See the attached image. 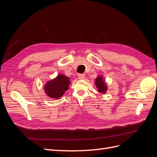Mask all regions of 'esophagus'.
Returning a JSON list of instances; mask_svg holds the SVG:
<instances>
[{"label": "esophagus", "mask_w": 157, "mask_h": 157, "mask_svg": "<svg viewBox=\"0 0 157 157\" xmlns=\"http://www.w3.org/2000/svg\"><path fill=\"white\" fill-rule=\"evenodd\" d=\"M78 78L80 80H83V79L85 78V75H84V74H78Z\"/></svg>", "instance_id": "esophagus-1"}]
</instances>
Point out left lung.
Returning <instances> with one entry per match:
<instances>
[{
  "label": "left lung",
  "instance_id": "8db88e82",
  "mask_svg": "<svg viewBox=\"0 0 157 157\" xmlns=\"http://www.w3.org/2000/svg\"><path fill=\"white\" fill-rule=\"evenodd\" d=\"M95 80H95L94 83H95V85H96V88L98 89L99 92L102 93L103 94H106L108 88L103 76L99 75L95 78Z\"/></svg>",
  "mask_w": 157,
  "mask_h": 157
}]
</instances>
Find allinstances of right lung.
I'll list each match as a JSON object with an SVG mask.
<instances>
[{"instance_id": "obj_1", "label": "right lung", "mask_w": 157, "mask_h": 157, "mask_svg": "<svg viewBox=\"0 0 157 157\" xmlns=\"http://www.w3.org/2000/svg\"><path fill=\"white\" fill-rule=\"evenodd\" d=\"M69 77L59 74L53 79L47 81L44 86L47 96L52 99H59L67 90L70 84Z\"/></svg>"}]
</instances>
